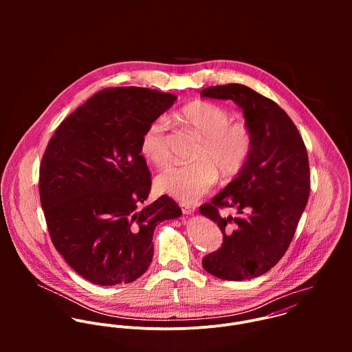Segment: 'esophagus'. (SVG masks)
Wrapping results in <instances>:
<instances>
[{
    "mask_svg": "<svg viewBox=\"0 0 352 352\" xmlns=\"http://www.w3.org/2000/svg\"><path fill=\"white\" fill-rule=\"evenodd\" d=\"M180 207L183 210L184 214H194L197 211V207L194 204H188V203H180Z\"/></svg>",
    "mask_w": 352,
    "mask_h": 352,
    "instance_id": "1",
    "label": "esophagus"
}]
</instances>
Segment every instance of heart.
<instances>
[{
    "label": "heart",
    "instance_id": "b5f03b06",
    "mask_svg": "<svg viewBox=\"0 0 352 352\" xmlns=\"http://www.w3.org/2000/svg\"><path fill=\"white\" fill-rule=\"evenodd\" d=\"M177 120L201 138L197 162L165 168L155 179L157 191L179 201H194L210 191L218 173L228 180L244 170L253 151V135L245 123L232 122L226 108L211 101H192L177 112ZM141 153L158 168L169 162L168 124L164 118L153 120L145 130Z\"/></svg>",
    "mask_w": 352,
    "mask_h": 352
}]
</instances>
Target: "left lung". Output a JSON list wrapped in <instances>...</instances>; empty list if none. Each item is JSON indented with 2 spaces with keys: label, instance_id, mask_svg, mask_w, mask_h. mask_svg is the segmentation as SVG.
Segmentation results:
<instances>
[{
  "label": "left lung",
  "instance_id": "1",
  "mask_svg": "<svg viewBox=\"0 0 352 352\" xmlns=\"http://www.w3.org/2000/svg\"><path fill=\"white\" fill-rule=\"evenodd\" d=\"M201 98L234 101L253 135L244 170L201 215L217 222L223 243L203 257V268L225 280H245L270 271L287 251L310 192L307 151L298 129L271 99L241 84L210 87ZM233 206L237 217H222L219 208Z\"/></svg>",
  "mask_w": 352,
  "mask_h": 352
}]
</instances>
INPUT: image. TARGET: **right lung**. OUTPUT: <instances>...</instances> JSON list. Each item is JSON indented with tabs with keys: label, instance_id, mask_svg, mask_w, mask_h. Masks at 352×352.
Masks as SVG:
<instances>
[{
	"label": "right lung",
	"instance_id": "add662e5",
	"mask_svg": "<svg viewBox=\"0 0 352 352\" xmlns=\"http://www.w3.org/2000/svg\"><path fill=\"white\" fill-rule=\"evenodd\" d=\"M176 99L138 87L102 89L58 126L43 154L39 194L51 241L95 285L144 275L155 226L182 215L166 195L145 204L151 177L141 155L145 130Z\"/></svg>",
	"mask_w": 352,
	"mask_h": 352
}]
</instances>
